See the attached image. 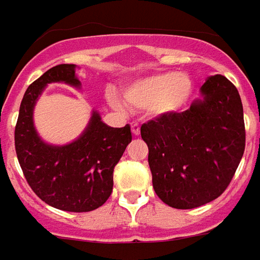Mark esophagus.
Listing matches in <instances>:
<instances>
[{"mask_svg":"<svg viewBox=\"0 0 260 260\" xmlns=\"http://www.w3.org/2000/svg\"><path fill=\"white\" fill-rule=\"evenodd\" d=\"M132 132H133L134 136H139V134H140V126H139L137 123H133V124H132Z\"/></svg>","mask_w":260,"mask_h":260,"instance_id":"1","label":"esophagus"}]
</instances>
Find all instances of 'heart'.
I'll use <instances>...</instances> for the list:
<instances>
[{"label":"heart","instance_id":"obj_1","mask_svg":"<svg viewBox=\"0 0 260 260\" xmlns=\"http://www.w3.org/2000/svg\"><path fill=\"white\" fill-rule=\"evenodd\" d=\"M192 90L191 80L184 73H158L137 79L124 87L123 99L136 112L166 116L180 110ZM114 106L119 102L112 98Z\"/></svg>","mask_w":260,"mask_h":260}]
</instances>
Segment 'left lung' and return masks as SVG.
<instances>
[{"mask_svg":"<svg viewBox=\"0 0 260 260\" xmlns=\"http://www.w3.org/2000/svg\"><path fill=\"white\" fill-rule=\"evenodd\" d=\"M201 100L141 126L153 187L161 201L191 209L214 201L232 181L245 151L243 107L222 75L207 79Z\"/></svg>","mask_w":260,"mask_h":260,"instance_id":"obj_1","label":"left lung"}]
</instances>
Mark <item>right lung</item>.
Here are the masks:
<instances>
[{
  "label": "right lung",
  "mask_w": 260,
  "mask_h": 260,
  "mask_svg": "<svg viewBox=\"0 0 260 260\" xmlns=\"http://www.w3.org/2000/svg\"><path fill=\"white\" fill-rule=\"evenodd\" d=\"M76 65L51 68L29 85L15 126V151L25 180L48 205L69 212H89L102 207L113 189V170L132 141L130 126L110 127L98 112L83 134L71 144L51 146L39 139L32 112L48 83L65 82L79 87Z\"/></svg>",
  "instance_id": "right-lung-1"
}]
</instances>
